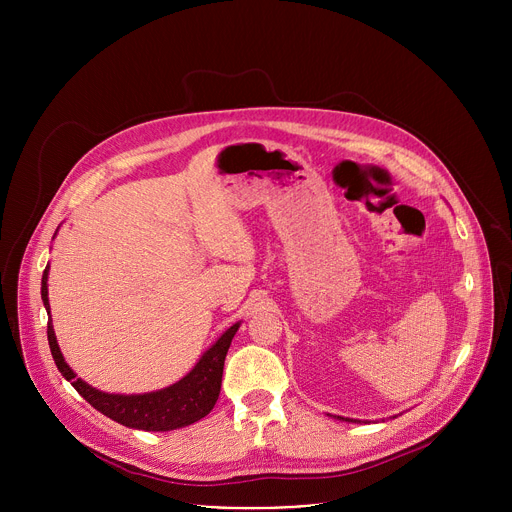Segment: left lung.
Masks as SVG:
<instances>
[{
    "label": "left lung",
    "mask_w": 512,
    "mask_h": 512,
    "mask_svg": "<svg viewBox=\"0 0 512 512\" xmlns=\"http://www.w3.org/2000/svg\"><path fill=\"white\" fill-rule=\"evenodd\" d=\"M340 419H344V417H340ZM346 421H352V419H346Z\"/></svg>",
    "instance_id": "left-lung-1"
}]
</instances>
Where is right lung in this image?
<instances>
[{
    "label": "right lung",
    "mask_w": 512,
    "mask_h": 512,
    "mask_svg": "<svg viewBox=\"0 0 512 512\" xmlns=\"http://www.w3.org/2000/svg\"><path fill=\"white\" fill-rule=\"evenodd\" d=\"M46 281H48V267L44 269V275H42V302L50 314ZM237 330H239V324L231 326L221 338H218L216 344L204 352V356L198 360L196 367L182 381H178L168 389H162L156 393H145V395H109L89 387L81 379H75V373H72V369L64 362L62 352L56 344V336L50 320H48V344L62 377L70 381V385L75 387L79 395H83L97 411H101L103 415L111 417L113 421L125 427H135L145 431H170L202 419L214 407L218 393H221L225 356L229 352V346Z\"/></svg>",
    "instance_id": "1"
}]
</instances>
